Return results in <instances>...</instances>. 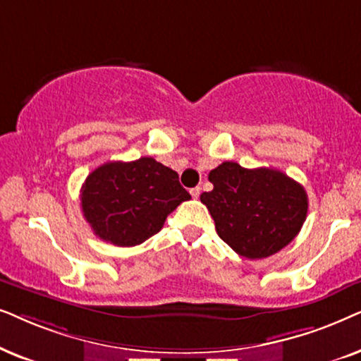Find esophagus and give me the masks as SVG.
Segmentation results:
<instances>
[{
    "instance_id": "34e87169",
    "label": "esophagus",
    "mask_w": 361,
    "mask_h": 361,
    "mask_svg": "<svg viewBox=\"0 0 361 361\" xmlns=\"http://www.w3.org/2000/svg\"><path fill=\"white\" fill-rule=\"evenodd\" d=\"M190 193H191V196H193L195 200H198L200 198V193H201V188H200V186H196V188H191Z\"/></svg>"
}]
</instances>
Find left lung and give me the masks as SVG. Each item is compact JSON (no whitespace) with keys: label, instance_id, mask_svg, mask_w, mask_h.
<instances>
[{"label":"left lung","instance_id":"8db88e82","mask_svg":"<svg viewBox=\"0 0 361 361\" xmlns=\"http://www.w3.org/2000/svg\"><path fill=\"white\" fill-rule=\"evenodd\" d=\"M208 178L213 190L200 200L213 216L218 236L239 256L269 257L299 234L309 200L304 186L286 173L224 161Z\"/></svg>","mask_w":361,"mask_h":361}]
</instances>
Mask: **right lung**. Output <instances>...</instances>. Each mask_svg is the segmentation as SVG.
I'll use <instances>...</instances> for the list:
<instances>
[{"mask_svg":"<svg viewBox=\"0 0 361 361\" xmlns=\"http://www.w3.org/2000/svg\"><path fill=\"white\" fill-rule=\"evenodd\" d=\"M190 198L176 171L142 157L95 168L80 190V208L95 236L132 247L157 234L166 216Z\"/></svg>","mask_w":361,"mask_h":361,"instance_id":"obj_1","label":"right lung"}]
</instances>
